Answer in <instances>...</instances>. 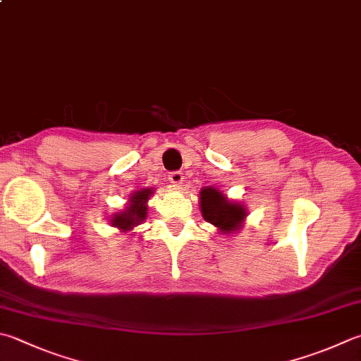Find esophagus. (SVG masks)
<instances>
[{
	"mask_svg": "<svg viewBox=\"0 0 361 361\" xmlns=\"http://www.w3.org/2000/svg\"><path fill=\"white\" fill-rule=\"evenodd\" d=\"M183 173H180V171H173V173H169V180H171V183H174V185H178V187H180L182 183H183Z\"/></svg>",
	"mask_w": 361,
	"mask_h": 361,
	"instance_id": "1",
	"label": "esophagus"
}]
</instances>
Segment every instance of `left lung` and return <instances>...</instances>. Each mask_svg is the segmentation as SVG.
Listing matches in <instances>:
<instances>
[{
    "instance_id": "left-lung-1",
    "label": "left lung",
    "mask_w": 361,
    "mask_h": 361,
    "mask_svg": "<svg viewBox=\"0 0 361 361\" xmlns=\"http://www.w3.org/2000/svg\"><path fill=\"white\" fill-rule=\"evenodd\" d=\"M201 214L204 220L219 228L223 234H233L239 231L247 219V209L240 202H233L220 190L204 187L200 192Z\"/></svg>"
}]
</instances>
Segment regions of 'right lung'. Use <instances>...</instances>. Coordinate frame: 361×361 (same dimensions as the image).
<instances>
[{
  "label": "right lung",
  "mask_w": 361,
  "mask_h": 361,
  "mask_svg": "<svg viewBox=\"0 0 361 361\" xmlns=\"http://www.w3.org/2000/svg\"><path fill=\"white\" fill-rule=\"evenodd\" d=\"M152 193V188H142L135 192L130 196V200H128V206L126 207V210L111 216L113 226L121 229V233H127V231H132L141 221H145L147 216L146 202Z\"/></svg>",
  "instance_id": "1"
}]
</instances>
